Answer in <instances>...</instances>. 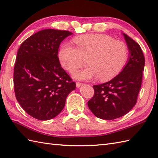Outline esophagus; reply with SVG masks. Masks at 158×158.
Masks as SVG:
<instances>
[{
  "label": "esophagus",
  "instance_id": "obj_1",
  "mask_svg": "<svg viewBox=\"0 0 158 158\" xmlns=\"http://www.w3.org/2000/svg\"><path fill=\"white\" fill-rule=\"evenodd\" d=\"M81 85H83V83H80V82H77L76 83L77 87H80Z\"/></svg>",
  "mask_w": 158,
  "mask_h": 158
}]
</instances>
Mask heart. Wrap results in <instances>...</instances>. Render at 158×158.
Masks as SVG:
<instances>
[{"label":"heart","instance_id":"1","mask_svg":"<svg viewBox=\"0 0 158 158\" xmlns=\"http://www.w3.org/2000/svg\"><path fill=\"white\" fill-rule=\"evenodd\" d=\"M74 42L77 48L71 43L61 46L58 58L62 67L70 73L82 67L86 58L89 67L77 71L74 74L76 79L110 80L119 74L129 58L126 44L108 35H83L76 38Z\"/></svg>","mask_w":158,"mask_h":158}]
</instances>
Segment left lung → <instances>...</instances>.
I'll use <instances>...</instances> for the list:
<instances>
[{
  "instance_id": "obj_1",
  "label": "left lung",
  "mask_w": 158,
  "mask_h": 158,
  "mask_svg": "<svg viewBox=\"0 0 158 158\" xmlns=\"http://www.w3.org/2000/svg\"><path fill=\"white\" fill-rule=\"evenodd\" d=\"M129 56L123 71L108 82L94 85V96L88 101L98 118L110 120L123 116L134 107L141 89L145 58L140 46L123 34Z\"/></svg>"
}]
</instances>
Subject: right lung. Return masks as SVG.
I'll return each instance as SVG.
<instances>
[{
    "instance_id": "add662e5",
    "label": "right lung",
    "mask_w": 158,
    "mask_h": 158,
    "mask_svg": "<svg viewBox=\"0 0 158 158\" xmlns=\"http://www.w3.org/2000/svg\"><path fill=\"white\" fill-rule=\"evenodd\" d=\"M73 33L43 29L21 44L14 67V90L28 114L40 120L56 117L76 88L58 57L60 43Z\"/></svg>"
}]
</instances>
